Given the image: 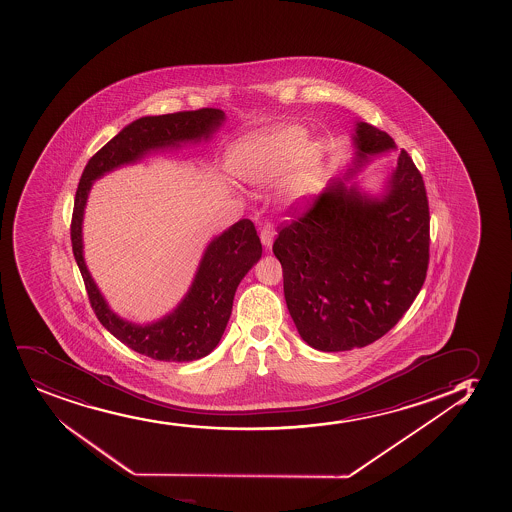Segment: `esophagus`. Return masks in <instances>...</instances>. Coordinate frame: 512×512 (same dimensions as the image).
Wrapping results in <instances>:
<instances>
[{
  "label": "esophagus",
  "mask_w": 512,
  "mask_h": 512,
  "mask_svg": "<svg viewBox=\"0 0 512 512\" xmlns=\"http://www.w3.org/2000/svg\"><path fill=\"white\" fill-rule=\"evenodd\" d=\"M274 236H276V228L270 223L264 224L262 230H260V242H262L265 248L272 247Z\"/></svg>",
  "instance_id": "obj_1"
}]
</instances>
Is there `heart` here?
Listing matches in <instances>:
<instances>
[{"label":"heart","instance_id":"b5f03b06","mask_svg":"<svg viewBox=\"0 0 512 512\" xmlns=\"http://www.w3.org/2000/svg\"><path fill=\"white\" fill-rule=\"evenodd\" d=\"M305 134L294 126L270 127L253 134L233 156L236 175L253 185L279 184L303 144ZM284 179L282 194L291 202H306L320 182V158L315 148H303Z\"/></svg>","mask_w":512,"mask_h":512}]
</instances>
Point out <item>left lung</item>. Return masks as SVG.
<instances>
[{
	"label": "left lung",
	"instance_id": "1",
	"mask_svg": "<svg viewBox=\"0 0 512 512\" xmlns=\"http://www.w3.org/2000/svg\"><path fill=\"white\" fill-rule=\"evenodd\" d=\"M356 158L344 180L397 144L357 122ZM429 202L424 180L400 151L385 192L362 194L342 178L279 230L272 252L301 339L323 352L351 351L381 339L417 298L429 265Z\"/></svg>",
	"mask_w": 512,
	"mask_h": 512
}]
</instances>
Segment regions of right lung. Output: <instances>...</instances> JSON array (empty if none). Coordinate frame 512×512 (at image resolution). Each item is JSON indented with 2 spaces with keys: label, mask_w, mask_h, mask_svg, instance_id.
Returning a JSON list of instances; mask_svg holds the SVG:
<instances>
[{
  "label": "right lung",
  "mask_w": 512,
  "mask_h": 512,
  "mask_svg": "<svg viewBox=\"0 0 512 512\" xmlns=\"http://www.w3.org/2000/svg\"><path fill=\"white\" fill-rule=\"evenodd\" d=\"M224 122L219 109L148 115L131 122L90 158L78 184L71 218V243L95 315L115 339L156 361L189 362L213 351L230 320L236 288L262 257V243L250 219H240L214 236L202 255L196 277L177 308L148 325L122 320L110 310L83 259V214L92 184L115 168L136 163L151 151L209 139Z\"/></svg>",
  "instance_id": "1"
}]
</instances>
